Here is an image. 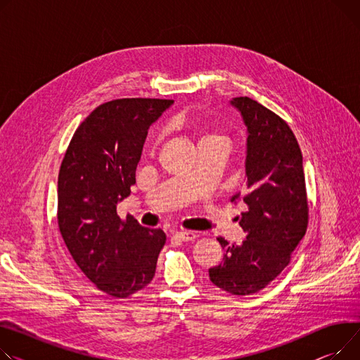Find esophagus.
<instances>
[{
	"mask_svg": "<svg viewBox=\"0 0 360 360\" xmlns=\"http://www.w3.org/2000/svg\"><path fill=\"white\" fill-rule=\"evenodd\" d=\"M198 237L195 231H176L174 234V238H178L181 242H193Z\"/></svg>",
	"mask_w": 360,
	"mask_h": 360,
	"instance_id": "obj_1",
	"label": "esophagus"
}]
</instances>
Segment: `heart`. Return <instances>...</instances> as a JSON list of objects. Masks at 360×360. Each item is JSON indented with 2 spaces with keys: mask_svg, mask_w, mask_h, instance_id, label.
Segmentation results:
<instances>
[{
  "mask_svg": "<svg viewBox=\"0 0 360 360\" xmlns=\"http://www.w3.org/2000/svg\"><path fill=\"white\" fill-rule=\"evenodd\" d=\"M208 137H219V136H215V134H211V136H205L204 139H208Z\"/></svg>",
  "mask_w": 360,
  "mask_h": 360,
  "instance_id": "1",
  "label": "heart"
}]
</instances>
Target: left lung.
I'll use <instances>...</instances> for the list:
<instances>
[{
  "label": "left lung",
  "instance_id": "1",
  "mask_svg": "<svg viewBox=\"0 0 360 360\" xmlns=\"http://www.w3.org/2000/svg\"><path fill=\"white\" fill-rule=\"evenodd\" d=\"M230 104L242 114L248 129L246 194L248 211L240 224L246 238L230 245L219 237L226 255L208 269L211 282L231 295H250L269 285L291 260L307 231L308 201L298 141L283 120L249 97Z\"/></svg>",
  "mask_w": 360,
  "mask_h": 360
}]
</instances>
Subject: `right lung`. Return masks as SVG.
Wrapping results in <instances>:
<instances>
[{
	"label": "right lung",
	"instance_id": "right-lung-1",
	"mask_svg": "<svg viewBox=\"0 0 360 360\" xmlns=\"http://www.w3.org/2000/svg\"><path fill=\"white\" fill-rule=\"evenodd\" d=\"M172 100L122 98L95 108L72 137L58 178V224L84 275L114 298H127L155 276L166 236L117 204L130 195L149 127Z\"/></svg>",
	"mask_w": 360,
	"mask_h": 360
}]
</instances>
